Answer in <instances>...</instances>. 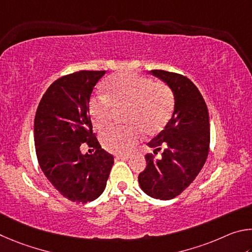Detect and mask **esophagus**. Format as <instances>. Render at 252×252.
<instances>
[{
	"mask_svg": "<svg viewBox=\"0 0 252 252\" xmlns=\"http://www.w3.org/2000/svg\"><path fill=\"white\" fill-rule=\"evenodd\" d=\"M115 158H116L117 160H127V159H129L130 156L129 155H117Z\"/></svg>",
	"mask_w": 252,
	"mask_h": 252,
	"instance_id": "esophagus-1",
	"label": "esophagus"
}]
</instances>
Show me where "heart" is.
Returning a JSON list of instances; mask_svg holds the SVG:
<instances>
[{
	"instance_id": "obj_1",
	"label": "heart",
	"mask_w": 252,
	"mask_h": 252,
	"mask_svg": "<svg viewBox=\"0 0 252 252\" xmlns=\"http://www.w3.org/2000/svg\"><path fill=\"white\" fill-rule=\"evenodd\" d=\"M174 106V93L166 83L135 73H117L103 82V96L92 97L88 114L95 128L104 130L112 123L114 112L124 110L122 121L127 126L105 131L100 138L106 151L124 155L135 147L142 133H160Z\"/></svg>"
}]
</instances>
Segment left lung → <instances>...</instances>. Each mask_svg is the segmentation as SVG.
<instances>
[{"instance_id":"obj_1","label":"left lung","mask_w":252,"mask_h":252,"mask_svg":"<svg viewBox=\"0 0 252 252\" xmlns=\"http://www.w3.org/2000/svg\"><path fill=\"white\" fill-rule=\"evenodd\" d=\"M151 73L171 88L175 109L165 129L148 143L154 153L163 148L162 158L147 154L138 183L148 196L169 200L180 195L205 165L210 145L209 114L204 97L188 77L162 69Z\"/></svg>"}]
</instances>
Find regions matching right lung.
<instances>
[{
  "label": "right lung",
  "instance_id": "1",
  "mask_svg": "<svg viewBox=\"0 0 252 252\" xmlns=\"http://www.w3.org/2000/svg\"><path fill=\"white\" fill-rule=\"evenodd\" d=\"M105 70H79L65 75L47 88L34 119L37 161L57 191L74 202H87L104 191L114 164L93 133L88 114L93 88ZM86 143L95 151L83 156Z\"/></svg>",
  "mask_w": 252,
  "mask_h": 252
}]
</instances>
